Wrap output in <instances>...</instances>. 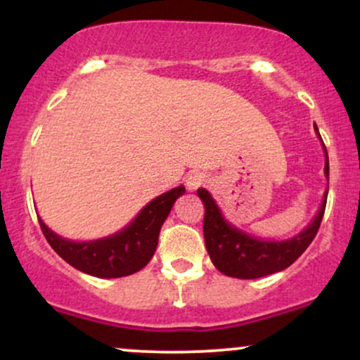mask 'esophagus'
Segmentation results:
<instances>
[{"label": "esophagus", "mask_w": 360, "mask_h": 360, "mask_svg": "<svg viewBox=\"0 0 360 360\" xmlns=\"http://www.w3.org/2000/svg\"><path fill=\"white\" fill-rule=\"evenodd\" d=\"M205 183V176L201 174V172H193V174H189L186 177V186H188V189H198L201 184Z\"/></svg>", "instance_id": "obj_1"}]
</instances>
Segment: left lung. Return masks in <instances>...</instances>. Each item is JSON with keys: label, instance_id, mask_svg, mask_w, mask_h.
Instances as JSON below:
<instances>
[{"label": "left lung", "instance_id": "8db88e82", "mask_svg": "<svg viewBox=\"0 0 360 360\" xmlns=\"http://www.w3.org/2000/svg\"><path fill=\"white\" fill-rule=\"evenodd\" d=\"M315 130L318 128L315 125ZM320 137V134H318ZM325 148V146H323ZM325 174L328 177V154L325 148ZM325 191L323 201L316 217L303 232L288 240H260L250 237L242 230L235 229L223 218L214 200L206 189H198V196L205 205L203 233L206 250L210 259L221 274L238 279H257L262 276L274 274L291 266L296 259L308 249L320 229L326 206Z\"/></svg>", "mask_w": 360, "mask_h": 360}]
</instances>
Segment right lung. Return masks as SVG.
<instances>
[{"mask_svg": "<svg viewBox=\"0 0 360 360\" xmlns=\"http://www.w3.org/2000/svg\"><path fill=\"white\" fill-rule=\"evenodd\" d=\"M184 186L160 194L122 232L91 242H72L53 233L42 220L40 229L51 247L77 271L96 278H123L147 266L157 249L159 232Z\"/></svg>", "mask_w": 360, "mask_h": 360, "instance_id": "right-lung-1", "label": "right lung"}]
</instances>
